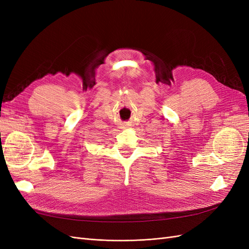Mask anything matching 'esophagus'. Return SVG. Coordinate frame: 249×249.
<instances>
[{"label":"esophagus","mask_w":249,"mask_h":249,"mask_svg":"<svg viewBox=\"0 0 249 249\" xmlns=\"http://www.w3.org/2000/svg\"><path fill=\"white\" fill-rule=\"evenodd\" d=\"M126 127H127V126H126V125H125V126H124V129H126Z\"/></svg>","instance_id":"esophagus-1"}]
</instances>
